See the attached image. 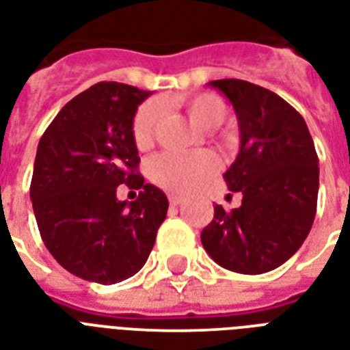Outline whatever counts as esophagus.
Here are the masks:
<instances>
[{"instance_id": "obj_1", "label": "esophagus", "mask_w": 350, "mask_h": 350, "mask_svg": "<svg viewBox=\"0 0 350 350\" xmlns=\"http://www.w3.org/2000/svg\"><path fill=\"white\" fill-rule=\"evenodd\" d=\"M169 202L170 205H180V203L183 202V198L178 196V194H169Z\"/></svg>"}]
</instances>
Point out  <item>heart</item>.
<instances>
[{"label": "heart", "instance_id": "b5f03b06", "mask_svg": "<svg viewBox=\"0 0 350 350\" xmlns=\"http://www.w3.org/2000/svg\"><path fill=\"white\" fill-rule=\"evenodd\" d=\"M163 105L183 107L189 118L205 131L218 129L227 118V103L214 92L167 98ZM159 118L161 103L150 100L139 105L132 120V139L137 148L145 150L152 145ZM148 172L156 185L172 192H187L202 185L216 172V159L211 154L163 152L150 161Z\"/></svg>", "mask_w": 350, "mask_h": 350}]
</instances>
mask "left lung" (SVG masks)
Returning a JSON list of instances; mask_svg holds the SVG:
<instances>
[{
    "mask_svg": "<svg viewBox=\"0 0 350 350\" xmlns=\"http://www.w3.org/2000/svg\"><path fill=\"white\" fill-rule=\"evenodd\" d=\"M232 103L241 147L224 180L241 207H214L202 243L218 265L263 274L291 258L316 216L320 167L307 123L272 90L243 79L211 81Z\"/></svg>",
    "mask_w": 350,
    "mask_h": 350,
    "instance_id": "obj_1",
    "label": "left lung"
}]
</instances>
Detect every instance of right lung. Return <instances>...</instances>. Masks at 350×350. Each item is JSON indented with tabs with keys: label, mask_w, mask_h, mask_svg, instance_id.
<instances>
[{
	"label": "right lung",
	"mask_w": 350,
	"mask_h": 350,
	"mask_svg": "<svg viewBox=\"0 0 350 350\" xmlns=\"http://www.w3.org/2000/svg\"><path fill=\"white\" fill-rule=\"evenodd\" d=\"M148 90L101 81L68 101L36 152L30 200L41 239L63 269L112 285L147 261L169 200L139 174L132 120ZM125 183L140 194L118 202Z\"/></svg>",
	"instance_id": "obj_1"
}]
</instances>
